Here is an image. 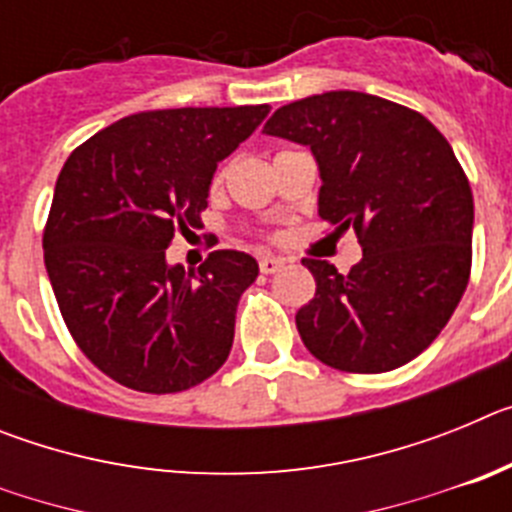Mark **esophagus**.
Returning <instances> with one entry per match:
<instances>
[{
    "label": "esophagus",
    "mask_w": 512,
    "mask_h": 512,
    "mask_svg": "<svg viewBox=\"0 0 512 512\" xmlns=\"http://www.w3.org/2000/svg\"><path fill=\"white\" fill-rule=\"evenodd\" d=\"M282 266H284V261L282 259H274V256H264V259L259 261L261 274H277V271L282 269Z\"/></svg>",
    "instance_id": "34e87169"
}]
</instances>
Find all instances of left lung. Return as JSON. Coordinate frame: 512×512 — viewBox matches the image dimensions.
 I'll list each match as a JSON object with an SVG mask.
<instances>
[{"instance_id": "obj_1", "label": "left lung", "mask_w": 512, "mask_h": 512, "mask_svg": "<svg viewBox=\"0 0 512 512\" xmlns=\"http://www.w3.org/2000/svg\"><path fill=\"white\" fill-rule=\"evenodd\" d=\"M269 135L310 146L318 212L354 228L348 274L302 259L315 297L295 315L302 343L338 372L408 364L449 323L472 271L474 200L449 140L420 112L364 92H325L279 107Z\"/></svg>"}]
</instances>
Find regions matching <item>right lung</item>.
I'll use <instances>...</instances> for the list:
<instances>
[{
	"label": "right lung",
	"instance_id": "right-lung-1",
	"mask_svg": "<svg viewBox=\"0 0 512 512\" xmlns=\"http://www.w3.org/2000/svg\"><path fill=\"white\" fill-rule=\"evenodd\" d=\"M266 115L269 104L138 112L66 158L43 230L45 269L76 346L122 387L184 392L228 359L259 264L223 248L184 271L166 264V248L200 228L217 164Z\"/></svg>",
	"mask_w": 512,
	"mask_h": 512
}]
</instances>
